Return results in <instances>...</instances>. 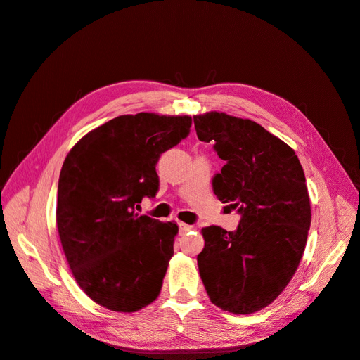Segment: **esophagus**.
<instances>
[{
	"label": "esophagus",
	"mask_w": 360,
	"mask_h": 360,
	"mask_svg": "<svg viewBox=\"0 0 360 360\" xmlns=\"http://www.w3.org/2000/svg\"><path fill=\"white\" fill-rule=\"evenodd\" d=\"M179 226H180V233H181V234H186V233H189V231H192V230H193V226H192V225H189V224H184V222H180V224H179Z\"/></svg>",
	"instance_id": "1"
}]
</instances>
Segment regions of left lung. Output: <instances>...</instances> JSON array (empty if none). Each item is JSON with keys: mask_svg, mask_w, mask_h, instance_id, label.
<instances>
[{"mask_svg": "<svg viewBox=\"0 0 360 360\" xmlns=\"http://www.w3.org/2000/svg\"><path fill=\"white\" fill-rule=\"evenodd\" d=\"M200 141L225 160L213 177L217 200L242 214L236 231L201 230L198 269L207 294L224 311L266 308L296 274L311 226L304 172L294 150L248 118L225 112L193 115Z\"/></svg>", "mask_w": 360, "mask_h": 360, "instance_id": "1", "label": "left lung"}]
</instances>
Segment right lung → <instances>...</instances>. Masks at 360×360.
I'll list each match as a JSON object with an SVG mask.
<instances>
[{"label":"right lung","mask_w":360,"mask_h":360,"mask_svg":"<svg viewBox=\"0 0 360 360\" xmlns=\"http://www.w3.org/2000/svg\"><path fill=\"white\" fill-rule=\"evenodd\" d=\"M191 124L189 115H120L82 136L64 159L61 246L81 290L106 309L135 312L159 296L179 226L139 216L135 207L155 197L156 163Z\"/></svg>","instance_id":"right-lung-1"}]
</instances>
